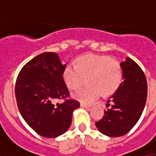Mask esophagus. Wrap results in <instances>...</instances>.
Listing matches in <instances>:
<instances>
[{"instance_id": "esophagus-1", "label": "esophagus", "mask_w": 156, "mask_h": 156, "mask_svg": "<svg viewBox=\"0 0 156 156\" xmlns=\"http://www.w3.org/2000/svg\"><path fill=\"white\" fill-rule=\"evenodd\" d=\"M80 107H83V108H89L90 106H89V105L87 104H84V103H80Z\"/></svg>"}]
</instances>
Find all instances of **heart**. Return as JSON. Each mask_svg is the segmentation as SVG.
<instances>
[{"instance_id": "b5f03b06", "label": "heart", "mask_w": 156, "mask_h": 156, "mask_svg": "<svg viewBox=\"0 0 156 156\" xmlns=\"http://www.w3.org/2000/svg\"><path fill=\"white\" fill-rule=\"evenodd\" d=\"M86 77L89 84L79 88L73 97L90 103L102 93L109 95L116 91L123 80V71L119 62L109 56L88 54L78 58L75 65H67L62 72L63 80L72 89H77Z\"/></svg>"}]
</instances>
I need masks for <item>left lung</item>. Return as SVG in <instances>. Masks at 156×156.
Masks as SVG:
<instances>
[{
  "label": "left lung",
  "mask_w": 156,
  "mask_h": 156,
  "mask_svg": "<svg viewBox=\"0 0 156 156\" xmlns=\"http://www.w3.org/2000/svg\"><path fill=\"white\" fill-rule=\"evenodd\" d=\"M123 82L109 100L112 103L96 127L102 134L116 137L126 134L132 129L142 115L147 97V84L144 72L130 58L120 62Z\"/></svg>",
  "instance_id": "8db88e82"
}]
</instances>
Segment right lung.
Segmentation results:
<instances>
[{"label": "right lung", "instance_id": "1", "mask_svg": "<svg viewBox=\"0 0 156 156\" xmlns=\"http://www.w3.org/2000/svg\"><path fill=\"white\" fill-rule=\"evenodd\" d=\"M67 65L56 53L44 52L24 65L15 84V97L22 117L35 132L44 137H57L68 130L72 113L79 108L76 100L66 99L69 91L62 78Z\"/></svg>", "mask_w": 156, "mask_h": 156}]
</instances>
